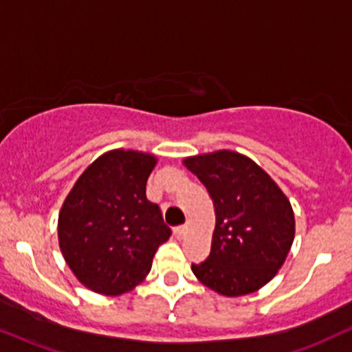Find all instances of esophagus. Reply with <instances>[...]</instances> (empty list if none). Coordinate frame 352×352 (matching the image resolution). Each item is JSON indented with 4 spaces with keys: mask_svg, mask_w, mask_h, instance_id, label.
I'll use <instances>...</instances> for the list:
<instances>
[{
    "mask_svg": "<svg viewBox=\"0 0 352 352\" xmlns=\"http://www.w3.org/2000/svg\"><path fill=\"white\" fill-rule=\"evenodd\" d=\"M187 230H188L187 226H177L175 230H173V236H175L177 239H182L185 234H187Z\"/></svg>",
    "mask_w": 352,
    "mask_h": 352,
    "instance_id": "obj_1",
    "label": "esophagus"
}]
</instances>
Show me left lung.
<instances>
[{
  "label": "left lung",
  "mask_w": 352,
  "mask_h": 352,
  "mask_svg": "<svg viewBox=\"0 0 352 352\" xmlns=\"http://www.w3.org/2000/svg\"><path fill=\"white\" fill-rule=\"evenodd\" d=\"M214 206L211 251L192 264L195 277L224 297L252 294L269 283L289 256L295 217L289 198L264 168L234 151L184 159Z\"/></svg>",
  "instance_id": "1"
}]
</instances>
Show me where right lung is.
<instances>
[{"label": "right lung", "instance_id": "1", "mask_svg": "<svg viewBox=\"0 0 352 352\" xmlns=\"http://www.w3.org/2000/svg\"><path fill=\"white\" fill-rule=\"evenodd\" d=\"M157 157L113 149L85 168L58 213V245L80 283L101 295L133 290L170 238L162 213L146 197Z\"/></svg>", "mask_w": 352, "mask_h": 352}]
</instances>
